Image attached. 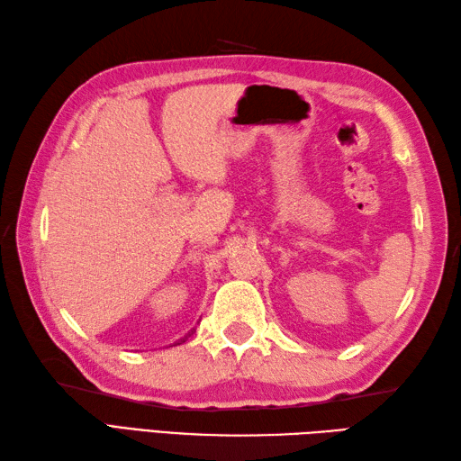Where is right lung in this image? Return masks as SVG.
Wrapping results in <instances>:
<instances>
[{"label": "right lung", "mask_w": 461, "mask_h": 461, "mask_svg": "<svg viewBox=\"0 0 461 461\" xmlns=\"http://www.w3.org/2000/svg\"><path fill=\"white\" fill-rule=\"evenodd\" d=\"M182 341H185V339H182Z\"/></svg>", "instance_id": "1"}]
</instances>
